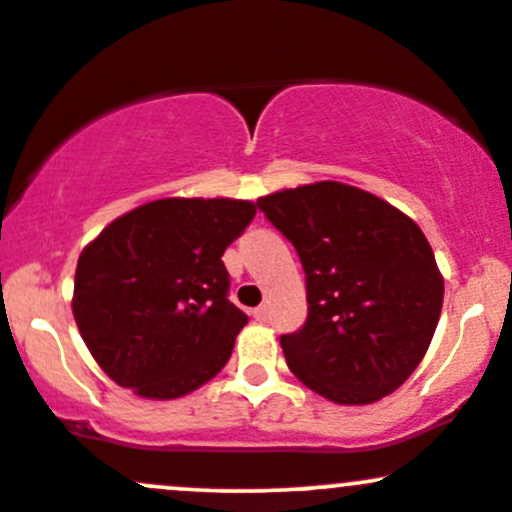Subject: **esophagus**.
Here are the masks:
<instances>
[{
  "label": "esophagus",
  "instance_id": "obj_1",
  "mask_svg": "<svg viewBox=\"0 0 512 512\" xmlns=\"http://www.w3.org/2000/svg\"><path fill=\"white\" fill-rule=\"evenodd\" d=\"M251 315H254L258 322H266L268 307H266V305H258V307H254V310H251Z\"/></svg>",
  "mask_w": 512,
  "mask_h": 512
}]
</instances>
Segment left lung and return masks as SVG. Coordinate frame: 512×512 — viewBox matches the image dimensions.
<instances>
[{"mask_svg": "<svg viewBox=\"0 0 512 512\" xmlns=\"http://www.w3.org/2000/svg\"><path fill=\"white\" fill-rule=\"evenodd\" d=\"M298 251L307 322L283 334L298 381L339 405H368L420 366L444 300V278L415 222L371 192L322 180L258 197Z\"/></svg>", "mask_w": 512, "mask_h": 512, "instance_id": "left-lung-1", "label": "left lung"}]
</instances>
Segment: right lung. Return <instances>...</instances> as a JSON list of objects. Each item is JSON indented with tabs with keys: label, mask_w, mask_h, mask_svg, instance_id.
<instances>
[{
	"label": "right lung",
	"mask_w": 512,
	"mask_h": 512,
	"mask_svg": "<svg viewBox=\"0 0 512 512\" xmlns=\"http://www.w3.org/2000/svg\"><path fill=\"white\" fill-rule=\"evenodd\" d=\"M256 205L166 197L122 214L82 249L73 315L100 368L141 398H183L222 371L249 317L227 300L224 249Z\"/></svg>",
	"instance_id": "add662e5"
}]
</instances>
